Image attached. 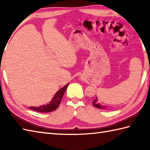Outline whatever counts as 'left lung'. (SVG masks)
<instances>
[{"mask_svg":"<svg viewBox=\"0 0 150 150\" xmlns=\"http://www.w3.org/2000/svg\"><path fill=\"white\" fill-rule=\"evenodd\" d=\"M92 104H93V106L96 107V108H99V109H105V108H106V106H102V105H100V104H99L98 103L97 97H96V98H95V99L93 101V103H92Z\"/></svg>","mask_w":150,"mask_h":150,"instance_id":"left-lung-1","label":"left lung"}]
</instances>
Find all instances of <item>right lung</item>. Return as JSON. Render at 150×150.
<instances>
[{
    "instance_id": "1",
    "label": "right lung",
    "mask_w": 150,
    "mask_h": 150,
    "mask_svg": "<svg viewBox=\"0 0 150 150\" xmlns=\"http://www.w3.org/2000/svg\"><path fill=\"white\" fill-rule=\"evenodd\" d=\"M69 84H67L66 86H64L63 88H62L60 90H59L57 92L55 95H54L52 100L48 104L46 105H43L40 107H30L29 108L31 110L38 111V112H42V113H47L50 112V111H54L56 110L57 108L59 107V104L60 103L62 98L63 97L64 93L66 90L67 87L68 86Z\"/></svg>"
}]
</instances>
